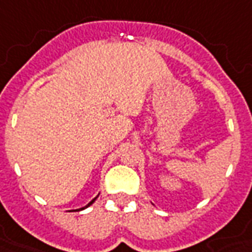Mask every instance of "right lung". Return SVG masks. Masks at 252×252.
I'll list each match as a JSON object with an SVG mask.
<instances>
[{
    "mask_svg": "<svg viewBox=\"0 0 252 252\" xmlns=\"http://www.w3.org/2000/svg\"><path fill=\"white\" fill-rule=\"evenodd\" d=\"M98 195H99V193H98ZM98 195H96L95 198H94V199H93V200H91V202H90L89 205H86V206H84V207H82V209H77V210H83V209H86V207H89L90 205H93V203H94V202H95V199H96V198H98ZM72 212H73V210H72Z\"/></svg>",
    "mask_w": 252,
    "mask_h": 252,
    "instance_id": "1",
    "label": "right lung"
}]
</instances>
